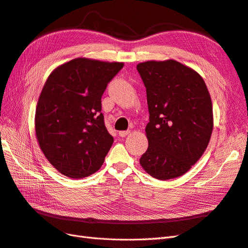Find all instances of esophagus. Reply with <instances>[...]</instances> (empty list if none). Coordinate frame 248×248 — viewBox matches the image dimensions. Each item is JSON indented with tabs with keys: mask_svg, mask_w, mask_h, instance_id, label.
I'll return each instance as SVG.
<instances>
[{
	"mask_svg": "<svg viewBox=\"0 0 248 248\" xmlns=\"http://www.w3.org/2000/svg\"><path fill=\"white\" fill-rule=\"evenodd\" d=\"M130 133L129 130H125V131H119V136L121 138H125L126 136H128V134Z\"/></svg>",
	"mask_w": 248,
	"mask_h": 248,
	"instance_id": "esophagus-1",
	"label": "esophagus"
}]
</instances>
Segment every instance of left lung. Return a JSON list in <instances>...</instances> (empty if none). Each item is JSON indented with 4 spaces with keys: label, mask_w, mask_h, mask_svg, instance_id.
<instances>
[{
    "label": "left lung",
    "mask_w": 248,
    "mask_h": 248,
    "mask_svg": "<svg viewBox=\"0 0 248 248\" xmlns=\"http://www.w3.org/2000/svg\"><path fill=\"white\" fill-rule=\"evenodd\" d=\"M149 108V146L140 163L150 176L170 180L184 175L208 147L213 130L212 101L200 74L175 60L137 66Z\"/></svg>",
    "instance_id": "1"
}]
</instances>
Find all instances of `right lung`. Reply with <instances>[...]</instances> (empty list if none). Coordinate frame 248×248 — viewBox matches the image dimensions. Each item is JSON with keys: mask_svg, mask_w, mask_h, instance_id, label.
I'll use <instances>...</instances> for the list:
<instances>
[{"mask_svg": "<svg viewBox=\"0 0 248 248\" xmlns=\"http://www.w3.org/2000/svg\"><path fill=\"white\" fill-rule=\"evenodd\" d=\"M120 62L77 58L47 78L36 107L35 132L46 159L72 179L98 170L114 142L101 112L107 86Z\"/></svg>", "mask_w": 248, "mask_h": 248, "instance_id": "obj_1", "label": "right lung"}]
</instances>
